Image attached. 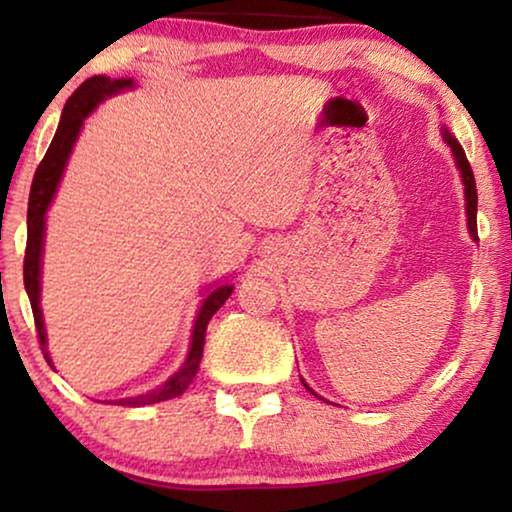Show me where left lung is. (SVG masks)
Here are the masks:
<instances>
[{"label":"left lung","instance_id":"8db88e82","mask_svg":"<svg viewBox=\"0 0 512 512\" xmlns=\"http://www.w3.org/2000/svg\"><path fill=\"white\" fill-rule=\"evenodd\" d=\"M443 139H445L447 144H450V149L454 153V160H457V167H459V172H461V181H464V193H466L468 230H471L473 240H478V191H475L473 170H471V165H468L466 153H464V149H461V144L450 135V132H447V128H443ZM305 389L312 391L310 387H307V384H305ZM312 394H314V391H312Z\"/></svg>","mask_w":512,"mask_h":512}]
</instances>
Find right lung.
Here are the masks:
<instances>
[{"instance_id":"obj_1","label":"right lung","mask_w":512,"mask_h":512,"mask_svg":"<svg viewBox=\"0 0 512 512\" xmlns=\"http://www.w3.org/2000/svg\"><path fill=\"white\" fill-rule=\"evenodd\" d=\"M125 88H132V79H109V76H93V79L83 81L79 88L74 90L62 111L58 132H55L51 146H48L44 160H41L37 172H34L32 188H30V205H27V247H25V261H23V279H25V291L30 296L32 314H34V326H37V335L44 349L46 361L51 363V356L46 352V328L44 317H41L39 307V291H41V251H44V228H46V212L51 205L55 191L65 172L67 158L72 153V146L79 137L81 125L86 121V116L100 104L104 97L121 93ZM233 286L221 284L216 289L209 291V296L202 303L198 319H195L193 335H191V349L188 356L177 373H174L165 384H160L158 389L146 391V394L121 398L114 401L118 405H128V408H139V405H151L167 401V398H177L188 389V384L193 382L195 373L200 368L202 359V347H205V333L209 319L214 317V312L226 303ZM111 403V401H109Z\"/></svg>"}]
</instances>
